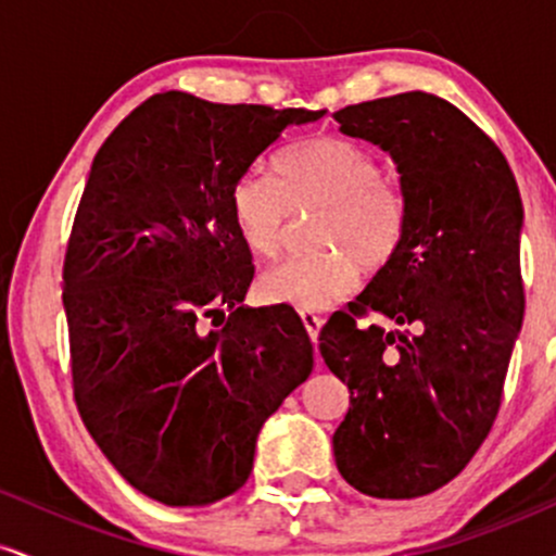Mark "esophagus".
Returning <instances> with one entry per match:
<instances>
[{
    "label": "esophagus",
    "mask_w": 556,
    "mask_h": 556,
    "mask_svg": "<svg viewBox=\"0 0 556 556\" xmlns=\"http://www.w3.org/2000/svg\"><path fill=\"white\" fill-rule=\"evenodd\" d=\"M299 317H302V323H304V330H307V336H309V339H312V344L317 346V336H320L323 317L317 315V312H312V309H299Z\"/></svg>",
    "instance_id": "34e87169"
}]
</instances>
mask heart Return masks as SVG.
<instances>
[{
  "label": "heart",
  "instance_id": "obj_1",
  "mask_svg": "<svg viewBox=\"0 0 556 556\" xmlns=\"http://www.w3.org/2000/svg\"><path fill=\"white\" fill-rule=\"evenodd\" d=\"M230 223L249 254L273 260L289 244L294 215H312L309 241L323 249L286 260L260 278L267 302L326 309L357 286L359 265L376 273L396 257L407 202L367 149L344 139H309L286 149L276 176L247 173L228 197Z\"/></svg>",
  "mask_w": 556,
  "mask_h": 556
}]
</instances>
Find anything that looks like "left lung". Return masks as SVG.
<instances>
[{
	"instance_id": "1",
	"label": "left lung",
	"mask_w": 556,
	"mask_h": 556,
	"mask_svg": "<svg viewBox=\"0 0 556 556\" xmlns=\"http://www.w3.org/2000/svg\"><path fill=\"white\" fill-rule=\"evenodd\" d=\"M336 121L394 157L407 202L396 257L320 330L349 389L336 467L367 496H426L465 470L502 407L526 312L520 191L502 149L435 93L349 104ZM367 314L403 330L365 327Z\"/></svg>"
}]
</instances>
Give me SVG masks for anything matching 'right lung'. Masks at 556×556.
Returning <instances> with one entry per match:
<instances>
[{"instance_id":"obj_1","label":"right lung","mask_w":556,"mask_h":556,"mask_svg":"<svg viewBox=\"0 0 556 556\" xmlns=\"http://www.w3.org/2000/svg\"><path fill=\"white\" fill-rule=\"evenodd\" d=\"M323 110L154 93L93 157L62 304L73 396L115 470L199 507L247 483L262 422L312 372L291 307H244L252 254L228 197L286 128Z\"/></svg>"}]
</instances>
